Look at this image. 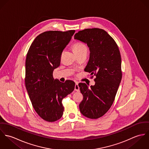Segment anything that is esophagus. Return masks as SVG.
I'll list each match as a JSON object with an SVG mask.
<instances>
[{
  "instance_id": "1",
  "label": "esophagus",
  "mask_w": 149,
  "mask_h": 149,
  "mask_svg": "<svg viewBox=\"0 0 149 149\" xmlns=\"http://www.w3.org/2000/svg\"><path fill=\"white\" fill-rule=\"evenodd\" d=\"M74 90H75L76 91H77V92L80 91V88H79V85H78L77 83H76V84H75Z\"/></svg>"
}]
</instances>
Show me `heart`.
I'll return each mask as SVG.
<instances>
[{
  "instance_id": "1",
  "label": "heart",
  "mask_w": 149,
  "mask_h": 149,
  "mask_svg": "<svg viewBox=\"0 0 149 149\" xmlns=\"http://www.w3.org/2000/svg\"><path fill=\"white\" fill-rule=\"evenodd\" d=\"M73 50L75 54L80 53L87 52V47L85 44H84L83 43L77 42L74 43V45H73Z\"/></svg>"
}]
</instances>
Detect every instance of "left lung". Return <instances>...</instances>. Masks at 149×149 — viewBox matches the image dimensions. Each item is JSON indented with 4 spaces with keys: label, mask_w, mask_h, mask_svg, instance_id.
Returning <instances> with one entry per match:
<instances>
[{
    "label": "left lung",
    "mask_w": 149,
    "mask_h": 149,
    "mask_svg": "<svg viewBox=\"0 0 149 149\" xmlns=\"http://www.w3.org/2000/svg\"><path fill=\"white\" fill-rule=\"evenodd\" d=\"M74 38L87 44L90 56L84 70L96 76L94 85L79 84L84 97L80 110L86 118L97 119L112 106L122 80L120 51L114 40L103 29H84Z\"/></svg>",
    "instance_id": "1"
}]
</instances>
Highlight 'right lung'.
<instances>
[{
	"label": "right lung",
	"mask_w": 149,
	"mask_h": 149,
	"mask_svg": "<svg viewBox=\"0 0 149 149\" xmlns=\"http://www.w3.org/2000/svg\"><path fill=\"white\" fill-rule=\"evenodd\" d=\"M74 30L49 31L38 35L31 43L25 63V85L34 109L43 120L53 122L64 112L62 100L72 93L75 83L54 79V69L60 65L61 55Z\"/></svg>",
	"instance_id": "obj_1"
}]
</instances>
